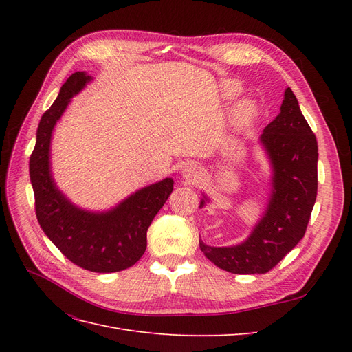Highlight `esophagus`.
Returning <instances> with one entry per match:
<instances>
[{
    "instance_id": "obj_1",
    "label": "esophagus",
    "mask_w": 352,
    "mask_h": 352,
    "mask_svg": "<svg viewBox=\"0 0 352 352\" xmlns=\"http://www.w3.org/2000/svg\"><path fill=\"white\" fill-rule=\"evenodd\" d=\"M184 177L188 182H198L201 177V168L195 163H188L184 167Z\"/></svg>"
}]
</instances>
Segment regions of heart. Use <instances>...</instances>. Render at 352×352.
<instances>
[{"mask_svg":"<svg viewBox=\"0 0 352 352\" xmlns=\"http://www.w3.org/2000/svg\"><path fill=\"white\" fill-rule=\"evenodd\" d=\"M238 94H239V88L236 83L226 82L225 85H223V88H221L223 98L230 100L233 97H236ZM257 113H258L257 104H255L252 100H242L235 105V107H233L232 122L239 127L247 126L255 119V117H257Z\"/></svg>","mask_w":352,"mask_h":352,"instance_id":"obj_1","label":"heart"}]
</instances>
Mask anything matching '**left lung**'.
I'll use <instances>...</instances> for the list:
<instances>
[{
	"label": "left lung",
	"mask_w": 352,
	"mask_h": 352,
	"mask_svg": "<svg viewBox=\"0 0 352 352\" xmlns=\"http://www.w3.org/2000/svg\"><path fill=\"white\" fill-rule=\"evenodd\" d=\"M258 141L272 167L264 214L238 245L210 247L199 241L211 263L235 274L272 270L304 238L317 197V140L291 88H286L280 113L264 127ZM207 201L204 195L199 208Z\"/></svg>",
	"instance_id": "left-lung-1"
}]
</instances>
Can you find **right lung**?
Masks as SVG:
<instances>
[{"label":"right lung","mask_w":352,"mask_h":352,"mask_svg":"<svg viewBox=\"0 0 352 352\" xmlns=\"http://www.w3.org/2000/svg\"><path fill=\"white\" fill-rule=\"evenodd\" d=\"M92 78L76 72L63 85L54 104L42 114L29 173L39 225L50 241L79 267L113 273L131 267L146 250V230L173 190V179L138 189L107 211L83 210L57 188L51 172L52 131L70 100Z\"/></svg>","instance_id":"1"}]
</instances>
